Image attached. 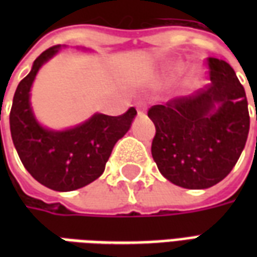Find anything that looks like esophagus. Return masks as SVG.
<instances>
[{
	"mask_svg": "<svg viewBox=\"0 0 257 257\" xmlns=\"http://www.w3.org/2000/svg\"><path fill=\"white\" fill-rule=\"evenodd\" d=\"M146 107H147V104H146L145 101H139V103H138V112H139V114H143L146 110Z\"/></svg>",
	"mask_w": 257,
	"mask_h": 257,
	"instance_id": "1",
	"label": "esophagus"
}]
</instances>
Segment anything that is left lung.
<instances>
[{"label":"left lung","mask_w":257,"mask_h":257,"mask_svg":"<svg viewBox=\"0 0 257 257\" xmlns=\"http://www.w3.org/2000/svg\"><path fill=\"white\" fill-rule=\"evenodd\" d=\"M206 66L210 82L204 89L147 111L156 125L151 154L157 167L190 190L212 187L231 172L250 123L245 89L231 66L216 58L206 59Z\"/></svg>","instance_id":"obj_1"}]
</instances>
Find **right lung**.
I'll return each instance as SVG.
<instances>
[{"instance_id": "add662e5", "label": "right lung", "mask_w": 257, "mask_h": 257, "mask_svg": "<svg viewBox=\"0 0 257 257\" xmlns=\"http://www.w3.org/2000/svg\"><path fill=\"white\" fill-rule=\"evenodd\" d=\"M51 47L34 60L31 71L16 88L9 114L15 149L37 182L55 191H71L92 183L104 172L112 147L128 132L135 107L117 117L95 114L82 125L67 131L42 128L33 115L30 88L38 70L59 51Z\"/></svg>"}]
</instances>
